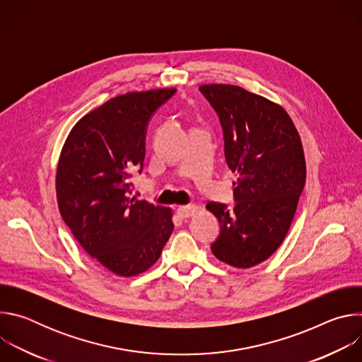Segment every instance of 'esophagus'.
Returning <instances> with one entry per match:
<instances>
[{
    "instance_id": "esophagus-1",
    "label": "esophagus",
    "mask_w": 362,
    "mask_h": 362,
    "mask_svg": "<svg viewBox=\"0 0 362 362\" xmlns=\"http://www.w3.org/2000/svg\"><path fill=\"white\" fill-rule=\"evenodd\" d=\"M197 212V206L196 204H186V206H179L177 208V215L182 219H187L193 216Z\"/></svg>"
}]
</instances>
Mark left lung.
<instances>
[{"mask_svg":"<svg viewBox=\"0 0 362 362\" xmlns=\"http://www.w3.org/2000/svg\"><path fill=\"white\" fill-rule=\"evenodd\" d=\"M199 91L219 117L225 159L238 175L233 206L206 204L221 225L211 247L219 261L250 268L268 259L289 230L306 177L302 143L288 113L265 97L230 84Z\"/></svg>","mask_w":362,"mask_h":362,"instance_id":"obj_1","label":"left lung"}]
</instances>
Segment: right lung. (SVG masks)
Masks as SVG:
<instances>
[{
    "label": "right lung",
    "instance_id": "obj_1",
    "mask_svg": "<svg viewBox=\"0 0 362 362\" xmlns=\"http://www.w3.org/2000/svg\"><path fill=\"white\" fill-rule=\"evenodd\" d=\"M175 88L127 93L90 112L70 132L57 168L63 221L83 249L119 276L159 259L173 232L170 209L132 197L153 115Z\"/></svg>",
    "mask_w": 362,
    "mask_h": 362
}]
</instances>
